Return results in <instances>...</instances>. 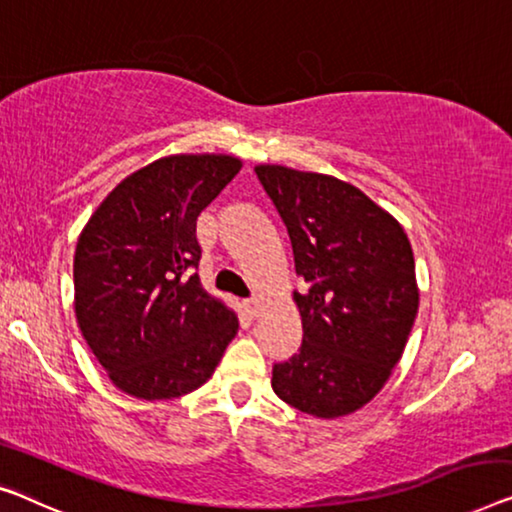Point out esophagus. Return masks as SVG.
<instances>
[{
  "mask_svg": "<svg viewBox=\"0 0 512 512\" xmlns=\"http://www.w3.org/2000/svg\"><path fill=\"white\" fill-rule=\"evenodd\" d=\"M243 305H246V312L250 317H253V319L259 317V301L257 299H248Z\"/></svg>",
  "mask_w": 512,
  "mask_h": 512,
  "instance_id": "34e87169",
  "label": "esophagus"
}]
</instances>
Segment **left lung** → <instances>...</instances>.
I'll use <instances>...</instances> for the list:
<instances>
[{
  "label": "left lung",
  "mask_w": 512,
  "mask_h": 512,
  "mask_svg": "<svg viewBox=\"0 0 512 512\" xmlns=\"http://www.w3.org/2000/svg\"><path fill=\"white\" fill-rule=\"evenodd\" d=\"M292 241L299 354L273 365L280 400L317 418L368 404L402 358L418 312L411 243L391 213L329 174L257 165Z\"/></svg>",
  "instance_id": "left-lung-1"
}]
</instances>
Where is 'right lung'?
<instances>
[{
	"instance_id": "add662e5",
	"label": "right lung",
	"mask_w": 512,
	"mask_h": 512,
	"mask_svg": "<svg viewBox=\"0 0 512 512\" xmlns=\"http://www.w3.org/2000/svg\"><path fill=\"white\" fill-rule=\"evenodd\" d=\"M241 170L223 154L154 160L119 183L82 230L73 259L75 317L112 384L142 400L200 388L239 319L190 273L197 216Z\"/></svg>"
}]
</instances>
